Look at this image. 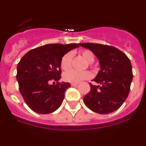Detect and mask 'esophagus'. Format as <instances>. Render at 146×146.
<instances>
[{
  "instance_id": "1",
  "label": "esophagus",
  "mask_w": 146,
  "mask_h": 146,
  "mask_svg": "<svg viewBox=\"0 0 146 146\" xmlns=\"http://www.w3.org/2000/svg\"><path fill=\"white\" fill-rule=\"evenodd\" d=\"M70 84L72 87H75V86H77V85H78V83H71Z\"/></svg>"
}]
</instances>
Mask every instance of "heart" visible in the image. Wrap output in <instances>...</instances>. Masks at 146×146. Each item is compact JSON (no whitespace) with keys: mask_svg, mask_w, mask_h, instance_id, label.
Instances as JSON below:
<instances>
[{"mask_svg":"<svg viewBox=\"0 0 146 146\" xmlns=\"http://www.w3.org/2000/svg\"><path fill=\"white\" fill-rule=\"evenodd\" d=\"M80 54L88 63L91 64L94 62L95 56L90 50H83L80 52ZM72 58H73V54L71 52H67L65 55H64L61 60V63H60L62 69L66 70L70 67ZM90 76H91V74L89 71L79 72V71L74 70H69L64 73L63 79L67 82L79 83L83 80L90 79Z\"/></svg>","mask_w":146,"mask_h":146,"instance_id":"obj_1","label":"heart"}]
</instances>
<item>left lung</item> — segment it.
<instances>
[{"label":"left lung","instance_id":"obj_1","mask_svg":"<svg viewBox=\"0 0 146 146\" xmlns=\"http://www.w3.org/2000/svg\"><path fill=\"white\" fill-rule=\"evenodd\" d=\"M89 49L99 59L100 70L90 83V91L84 96L87 107L100 114H108L121 107L128 96L133 79L132 66L128 56L116 47L100 44H79Z\"/></svg>","mask_w":146,"mask_h":146}]
</instances>
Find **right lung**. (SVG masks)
I'll use <instances>...</instances> for the list:
<instances>
[{"label":"right lung","instance_id":"add662e5","mask_svg":"<svg viewBox=\"0 0 146 146\" xmlns=\"http://www.w3.org/2000/svg\"><path fill=\"white\" fill-rule=\"evenodd\" d=\"M79 44H50L29 50L17 66L16 79L19 90L30 109L46 114L61 106L64 94L70 87L68 82H58L61 79V60L67 52ZM50 80L57 81L50 85Z\"/></svg>","mask_w":146,"mask_h":146}]
</instances>
